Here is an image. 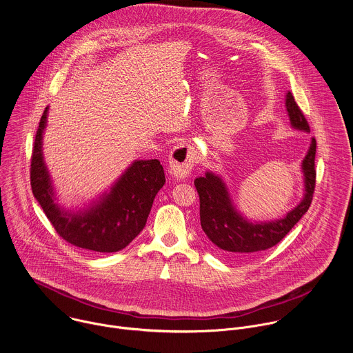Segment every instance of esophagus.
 I'll return each instance as SVG.
<instances>
[{"instance_id":"esophagus-1","label":"esophagus","mask_w":353,"mask_h":353,"mask_svg":"<svg viewBox=\"0 0 353 353\" xmlns=\"http://www.w3.org/2000/svg\"><path fill=\"white\" fill-rule=\"evenodd\" d=\"M198 159L199 154L192 145L179 143L169 154L170 173L177 179H184L191 173L192 168L198 163Z\"/></svg>"}]
</instances>
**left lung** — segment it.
Here are the masks:
<instances>
[{
	"mask_svg": "<svg viewBox=\"0 0 353 353\" xmlns=\"http://www.w3.org/2000/svg\"><path fill=\"white\" fill-rule=\"evenodd\" d=\"M286 108L292 125L296 129L310 132L308 121L290 92L286 94ZM315 155L316 140L314 137L310 151L303 161L305 196L285 219L272 223L253 224L246 221L234 209L228 191L220 177L209 172L205 177H198L194 184L199 195L201 225L217 250L228 257L238 259L253 256L278 245L308 212L312 203L316 184Z\"/></svg>",
	"mask_w": 353,
	"mask_h": 353,
	"instance_id": "left-lung-1",
	"label": "left lung"
}]
</instances>
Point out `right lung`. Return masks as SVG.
<instances>
[{"label":"right lung","mask_w":353,"mask_h":353,"mask_svg":"<svg viewBox=\"0 0 353 353\" xmlns=\"http://www.w3.org/2000/svg\"><path fill=\"white\" fill-rule=\"evenodd\" d=\"M46 111L48 107L39 119L31 152L32 195L57 235L67 243L99 253H114L126 248L144 228L154 198L165 184L161 162L158 159L136 161L111 192L90 210L75 214L63 212L53 202L52 185L41 152Z\"/></svg>","instance_id":"right-lung-1"}]
</instances>
